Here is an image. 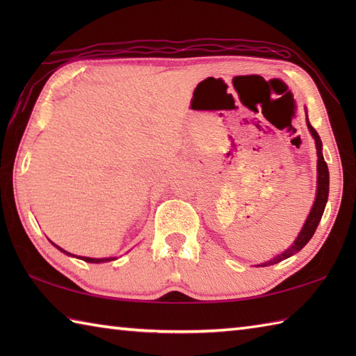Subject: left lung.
Returning <instances> with one entry per match:
<instances>
[{
	"mask_svg": "<svg viewBox=\"0 0 356 356\" xmlns=\"http://www.w3.org/2000/svg\"><path fill=\"white\" fill-rule=\"evenodd\" d=\"M307 128H309V131H311V134L314 136L315 145H316V156H318V162H316V165H318V168H316L318 177H316V197L314 202V207L311 209V213H309L303 228H301V231L298 234L297 240L293 241V245L287 248L284 252L275 255L272 260L264 261L261 264H257V266H272V264L289 259L291 255L301 251V249L307 245V241L312 238V236L316 231V226H318V223L321 220L324 208H326L327 197H329V168H327V163H326V161H324L323 153H321L323 145H321L320 136L315 131V128L311 125V122H309V119H307Z\"/></svg>",
	"mask_w": 356,
	"mask_h": 356,
	"instance_id": "left-lung-1",
	"label": "left lung"
}]
</instances>
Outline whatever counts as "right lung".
Masks as SVG:
<instances>
[{
	"label": "right lung",
	"mask_w": 356,
	"mask_h": 356,
	"mask_svg": "<svg viewBox=\"0 0 356 356\" xmlns=\"http://www.w3.org/2000/svg\"><path fill=\"white\" fill-rule=\"evenodd\" d=\"M51 245L53 246H56L55 243H53L51 241ZM59 251H63L64 254H67V255H72V257H76V259H81V260H84V261H87V263H104V261H111V260H116V257H110V259H90V257H78V255H73V254H70V252H67V251H64L63 248H59V246H56Z\"/></svg>",
	"instance_id": "1"
}]
</instances>
